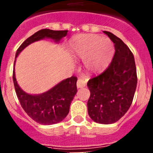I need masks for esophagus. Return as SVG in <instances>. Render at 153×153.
Here are the masks:
<instances>
[{"label": "esophagus", "mask_w": 153, "mask_h": 153, "mask_svg": "<svg viewBox=\"0 0 153 153\" xmlns=\"http://www.w3.org/2000/svg\"><path fill=\"white\" fill-rule=\"evenodd\" d=\"M86 82H87V79L85 78H79L76 83V86L77 88H83L86 85Z\"/></svg>", "instance_id": "34e87169"}]
</instances>
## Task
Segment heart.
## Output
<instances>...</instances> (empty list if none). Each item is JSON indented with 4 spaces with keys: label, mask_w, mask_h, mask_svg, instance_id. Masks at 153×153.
Masks as SVG:
<instances>
[{
    "label": "heart",
    "mask_w": 153,
    "mask_h": 153,
    "mask_svg": "<svg viewBox=\"0 0 153 153\" xmlns=\"http://www.w3.org/2000/svg\"><path fill=\"white\" fill-rule=\"evenodd\" d=\"M70 51L75 57L83 59L86 70L100 74L106 70L114 56V45L109 39L93 33L75 35L70 43Z\"/></svg>",
    "instance_id": "obj_1"
}]
</instances>
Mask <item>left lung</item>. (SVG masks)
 Masks as SVG:
<instances>
[{
  "label": "left lung",
  "mask_w": 153,
  "mask_h": 153,
  "mask_svg": "<svg viewBox=\"0 0 153 153\" xmlns=\"http://www.w3.org/2000/svg\"><path fill=\"white\" fill-rule=\"evenodd\" d=\"M113 42L115 54L108 68L90 79L88 114L96 123L112 124L126 114L132 102L137 85L134 56L122 40L103 31Z\"/></svg>",
  "instance_id": "8db88e82"
}]
</instances>
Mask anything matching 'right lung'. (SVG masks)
I'll list each match as a JSON object with an SVG mask.
<instances>
[{
	"instance_id": "obj_1",
	"label": "right lung",
	"mask_w": 153,
	"mask_h": 153,
	"mask_svg": "<svg viewBox=\"0 0 153 153\" xmlns=\"http://www.w3.org/2000/svg\"><path fill=\"white\" fill-rule=\"evenodd\" d=\"M68 30H53L43 29L37 31L34 34L28 37L20 46L16 53V58L20 53L33 42L43 39H52L56 43H59L63 37L67 36ZM13 65V80L20 103L32 120L42 125H52L58 123L67 117L70 111V103L77 92L76 76H71L54 86L48 91L41 94H28L24 92L17 84Z\"/></svg>"
}]
</instances>
